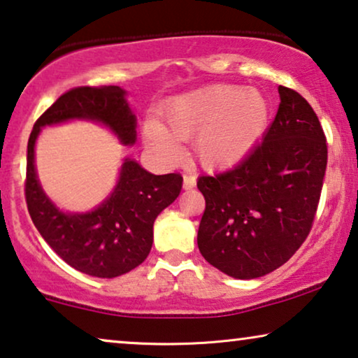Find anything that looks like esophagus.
Segmentation results:
<instances>
[{
	"mask_svg": "<svg viewBox=\"0 0 358 358\" xmlns=\"http://www.w3.org/2000/svg\"><path fill=\"white\" fill-rule=\"evenodd\" d=\"M195 184H197V178H195L194 174H184V189L185 190H190L195 187Z\"/></svg>",
	"mask_w": 358,
	"mask_h": 358,
	"instance_id": "1",
	"label": "esophagus"
}]
</instances>
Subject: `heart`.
<instances>
[{
	"label": "heart",
	"instance_id": "heart-1",
	"mask_svg": "<svg viewBox=\"0 0 358 358\" xmlns=\"http://www.w3.org/2000/svg\"><path fill=\"white\" fill-rule=\"evenodd\" d=\"M164 127L150 124L146 138L176 159L179 141L194 140V153L205 169L238 164L266 134L271 104L261 91L234 85H212L176 96L163 107Z\"/></svg>",
	"mask_w": 358,
	"mask_h": 358
}]
</instances>
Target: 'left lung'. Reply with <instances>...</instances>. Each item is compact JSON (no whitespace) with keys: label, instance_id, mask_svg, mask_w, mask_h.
<instances>
[{"label":"left lung","instance_id":"8db88e82","mask_svg":"<svg viewBox=\"0 0 358 358\" xmlns=\"http://www.w3.org/2000/svg\"><path fill=\"white\" fill-rule=\"evenodd\" d=\"M280 104L261 143L233 169L200 176L205 197L197 244L229 277L283 266L311 231L327 164L326 135L308 101L278 86Z\"/></svg>","mask_w":358,"mask_h":358}]
</instances>
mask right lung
<instances>
[{"mask_svg": "<svg viewBox=\"0 0 358 358\" xmlns=\"http://www.w3.org/2000/svg\"><path fill=\"white\" fill-rule=\"evenodd\" d=\"M71 119L94 120L124 145L136 140V119L119 86H80L62 94L38 117L29 136L26 202L34 224L73 268L92 277L114 278L138 267L153 244V223L182 189V176H155L134 159L122 164L110 197L87 213H63L38 184L34 148L41 129Z\"/></svg>", "mask_w": 358, "mask_h": 358, "instance_id": "right-lung-1", "label": "right lung"}]
</instances>
